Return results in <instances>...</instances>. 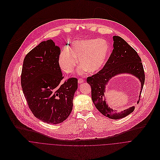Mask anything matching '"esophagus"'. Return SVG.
Instances as JSON below:
<instances>
[{"label": "esophagus", "mask_w": 160, "mask_h": 160, "mask_svg": "<svg viewBox=\"0 0 160 160\" xmlns=\"http://www.w3.org/2000/svg\"><path fill=\"white\" fill-rule=\"evenodd\" d=\"M84 82L83 79H82V78H79V79H78V83L81 84V83H82V82Z\"/></svg>", "instance_id": "1"}]
</instances>
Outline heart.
I'll return each instance as SVG.
<instances>
[{
  "mask_svg": "<svg viewBox=\"0 0 160 160\" xmlns=\"http://www.w3.org/2000/svg\"><path fill=\"white\" fill-rule=\"evenodd\" d=\"M110 51V45L104 40L92 39L76 42L69 49L63 50L59 57L62 70L69 74L73 72L79 63V73L88 70L89 72L100 71L103 68Z\"/></svg>",
  "mask_w": 160,
  "mask_h": 160,
  "instance_id": "1",
  "label": "heart"
}]
</instances>
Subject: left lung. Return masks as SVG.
I'll return each instance as SVG.
<instances>
[{"label":"left lung","mask_w":160,"mask_h":160,"mask_svg":"<svg viewBox=\"0 0 160 160\" xmlns=\"http://www.w3.org/2000/svg\"><path fill=\"white\" fill-rule=\"evenodd\" d=\"M113 49L107 62L99 72L88 77L87 82L91 88V98L94 105L103 115L112 118H123L134 110V107L117 113L106 103L105 98V86L112 77L121 73H129L136 76L141 81V91L145 81V74L141 59L137 52L123 39L113 36Z\"/></svg>","instance_id":"8db88e82"}]
</instances>
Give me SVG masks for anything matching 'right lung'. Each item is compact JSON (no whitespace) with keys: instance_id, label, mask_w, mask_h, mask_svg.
<instances>
[{"instance_id":"1","label":"right lung","mask_w":160,"mask_h":160,"mask_svg":"<svg viewBox=\"0 0 160 160\" xmlns=\"http://www.w3.org/2000/svg\"><path fill=\"white\" fill-rule=\"evenodd\" d=\"M60 49L52 40L41 42L24 58L21 84L28 105L40 120L57 124L71 114L78 79L63 83L59 65Z\"/></svg>"}]
</instances>
